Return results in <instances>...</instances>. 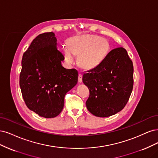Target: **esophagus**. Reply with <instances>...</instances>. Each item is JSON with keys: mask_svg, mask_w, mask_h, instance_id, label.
I'll use <instances>...</instances> for the list:
<instances>
[{"mask_svg": "<svg viewBox=\"0 0 158 158\" xmlns=\"http://www.w3.org/2000/svg\"><path fill=\"white\" fill-rule=\"evenodd\" d=\"M82 77H83L82 74L79 73V76H78V81H79V83H82Z\"/></svg>", "mask_w": 158, "mask_h": 158, "instance_id": "esophagus-1", "label": "esophagus"}]
</instances>
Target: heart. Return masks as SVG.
Returning a JSON list of instances; mask_svg holds the SVG:
<instances>
[{
  "label": "heart",
  "instance_id": "obj_1",
  "mask_svg": "<svg viewBox=\"0 0 158 158\" xmlns=\"http://www.w3.org/2000/svg\"><path fill=\"white\" fill-rule=\"evenodd\" d=\"M109 44L104 39L94 35H81L71 39L64 48V59L68 64L74 62V54L79 55V63L85 69L98 66L105 58Z\"/></svg>",
  "mask_w": 158,
  "mask_h": 158
}]
</instances>
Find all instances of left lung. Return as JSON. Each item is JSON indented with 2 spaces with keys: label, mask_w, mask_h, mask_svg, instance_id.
Wrapping results in <instances>:
<instances>
[{
  "label": "left lung",
  "mask_w": 158,
  "mask_h": 158,
  "mask_svg": "<svg viewBox=\"0 0 158 158\" xmlns=\"http://www.w3.org/2000/svg\"><path fill=\"white\" fill-rule=\"evenodd\" d=\"M83 82L90 91L86 106L91 114L106 118L123 110L134 82L133 62L127 50H111L98 66L83 74Z\"/></svg>",
  "instance_id": "obj_1"
}]
</instances>
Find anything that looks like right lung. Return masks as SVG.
Returning a JSON list of instances; mask_svg holds the SVG:
<instances>
[{
  "label": "right lung",
  "mask_w": 158,
  "mask_h": 158,
  "mask_svg": "<svg viewBox=\"0 0 158 158\" xmlns=\"http://www.w3.org/2000/svg\"><path fill=\"white\" fill-rule=\"evenodd\" d=\"M53 32L39 35L22 60L19 86L27 108L45 118L62 111L64 97L77 83L78 72L62 65L64 55L57 48Z\"/></svg>",
  "instance_id": "obj_1"
}]
</instances>
